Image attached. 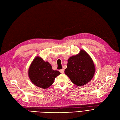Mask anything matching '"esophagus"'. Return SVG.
<instances>
[{"mask_svg": "<svg viewBox=\"0 0 120 120\" xmlns=\"http://www.w3.org/2000/svg\"><path fill=\"white\" fill-rule=\"evenodd\" d=\"M60 72L61 73H63L64 72V69H62V70H60Z\"/></svg>", "mask_w": 120, "mask_h": 120, "instance_id": "obj_1", "label": "esophagus"}]
</instances>
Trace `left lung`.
I'll return each instance as SVG.
<instances>
[{"mask_svg":"<svg viewBox=\"0 0 120 120\" xmlns=\"http://www.w3.org/2000/svg\"><path fill=\"white\" fill-rule=\"evenodd\" d=\"M95 72V67L90 55L85 50L70 57L68 60L65 73L72 82L78 86L90 82Z\"/></svg>","mask_w":120,"mask_h":120,"instance_id":"obj_1","label":"left lung"}]
</instances>
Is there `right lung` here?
<instances>
[{
    "label": "right lung",
    "instance_id": "right-lung-1",
    "mask_svg": "<svg viewBox=\"0 0 120 120\" xmlns=\"http://www.w3.org/2000/svg\"><path fill=\"white\" fill-rule=\"evenodd\" d=\"M61 73L52 70L51 65L36 56L31 63L28 70L29 77L36 86L46 89L53 83L55 78Z\"/></svg>",
    "mask_w": 120,
    "mask_h": 120
}]
</instances>
